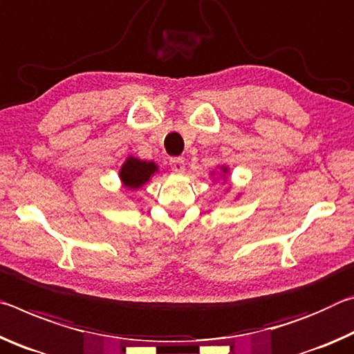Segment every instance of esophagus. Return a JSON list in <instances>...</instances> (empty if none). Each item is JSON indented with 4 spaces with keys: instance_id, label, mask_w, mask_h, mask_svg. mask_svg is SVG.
Returning a JSON list of instances; mask_svg holds the SVG:
<instances>
[{
    "instance_id": "obj_1",
    "label": "esophagus",
    "mask_w": 354,
    "mask_h": 354,
    "mask_svg": "<svg viewBox=\"0 0 354 354\" xmlns=\"http://www.w3.org/2000/svg\"><path fill=\"white\" fill-rule=\"evenodd\" d=\"M171 169L177 174H182L185 171V161L183 158H171L169 160Z\"/></svg>"
}]
</instances>
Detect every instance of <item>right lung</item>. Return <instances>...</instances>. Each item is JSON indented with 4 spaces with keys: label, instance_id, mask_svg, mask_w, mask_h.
I'll list each match as a JSON object with an SVG mask.
<instances>
[{
    "label": "right lung",
    "instance_id": "obj_1",
    "mask_svg": "<svg viewBox=\"0 0 354 354\" xmlns=\"http://www.w3.org/2000/svg\"><path fill=\"white\" fill-rule=\"evenodd\" d=\"M156 171V166L138 158H129L120 169V178L127 188H139Z\"/></svg>",
    "mask_w": 354,
    "mask_h": 354
}]
</instances>
